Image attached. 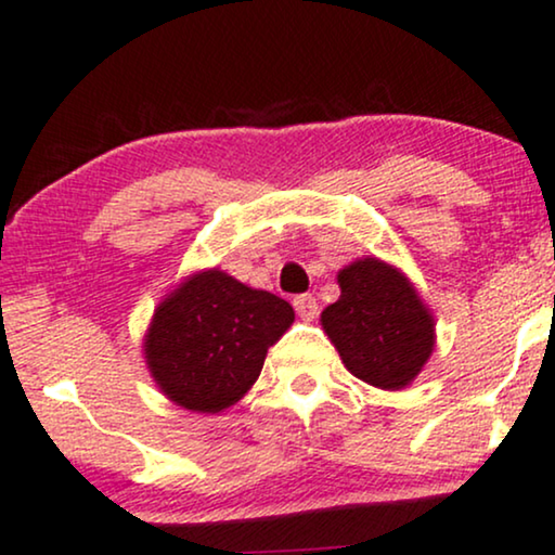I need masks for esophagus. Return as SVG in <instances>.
<instances>
[{"label":"esophagus","mask_w":555,"mask_h":555,"mask_svg":"<svg viewBox=\"0 0 555 555\" xmlns=\"http://www.w3.org/2000/svg\"><path fill=\"white\" fill-rule=\"evenodd\" d=\"M293 306H296V313L304 321H313L319 317V304L311 293H300V296L293 298Z\"/></svg>","instance_id":"34e87169"}]
</instances>
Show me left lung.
<instances>
[{
	"mask_svg": "<svg viewBox=\"0 0 555 555\" xmlns=\"http://www.w3.org/2000/svg\"><path fill=\"white\" fill-rule=\"evenodd\" d=\"M341 296L321 324L354 378L375 388L409 386L435 347V321L406 278L367 257L337 275Z\"/></svg>",
	"mask_w": 555,
	"mask_h": 555,
	"instance_id": "1",
	"label": "left lung"
}]
</instances>
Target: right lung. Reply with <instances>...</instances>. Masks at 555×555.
<instances>
[{
	"label": "right lung",
	"mask_w": 555,
	"mask_h": 555,
	"mask_svg": "<svg viewBox=\"0 0 555 555\" xmlns=\"http://www.w3.org/2000/svg\"><path fill=\"white\" fill-rule=\"evenodd\" d=\"M293 319L288 300L221 270L201 272L154 311L143 341L149 371L175 403L216 414L249 391Z\"/></svg>",
	"instance_id": "add662e5"
}]
</instances>
